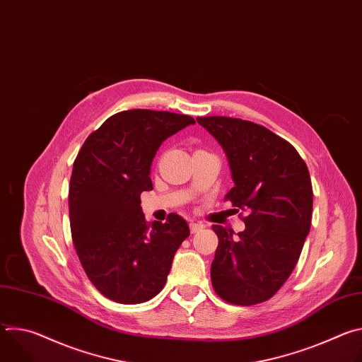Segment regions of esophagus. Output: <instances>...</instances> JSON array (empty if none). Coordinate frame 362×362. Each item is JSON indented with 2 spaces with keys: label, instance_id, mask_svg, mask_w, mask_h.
<instances>
[{
  "label": "esophagus",
  "instance_id": "obj_1",
  "mask_svg": "<svg viewBox=\"0 0 362 362\" xmlns=\"http://www.w3.org/2000/svg\"><path fill=\"white\" fill-rule=\"evenodd\" d=\"M203 228H204L203 223H199V222H192V223H190V232H192V233H197V232H200Z\"/></svg>",
  "mask_w": 362,
  "mask_h": 362
}]
</instances>
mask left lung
Listing matches in <instances>:
<instances>
[{
	"instance_id": "obj_1",
	"label": "left lung",
	"mask_w": 362,
	"mask_h": 362,
	"mask_svg": "<svg viewBox=\"0 0 362 362\" xmlns=\"http://www.w3.org/2000/svg\"><path fill=\"white\" fill-rule=\"evenodd\" d=\"M223 147L235 186L225 196L246 214L245 230L214 225L219 245L211 268L215 292L233 305L272 298L292 274L311 229L313 183L296 148L242 119L197 117Z\"/></svg>"
}]
</instances>
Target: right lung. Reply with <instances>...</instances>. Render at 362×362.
<instances>
[{"label": "right lung", "mask_w": 362, "mask_h": 362, "mask_svg": "<svg viewBox=\"0 0 362 362\" xmlns=\"http://www.w3.org/2000/svg\"><path fill=\"white\" fill-rule=\"evenodd\" d=\"M189 124L194 119L186 115L120 112L86 139L74 160L69 190L73 243L91 284L115 302L133 305L156 296L190 235L176 214L150 226L140 206L141 192L153 189L154 154Z\"/></svg>", "instance_id": "1"}]
</instances>
